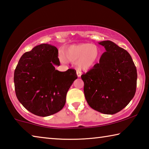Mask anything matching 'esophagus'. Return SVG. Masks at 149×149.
Here are the masks:
<instances>
[{"mask_svg": "<svg viewBox=\"0 0 149 149\" xmlns=\"http://www.w3.org/2000/svg\"><path fill=\"white\" fill-rule=\"evenodd\" d=\"M76 73H77V75L78 77H81V73L80 71H79V70H77Z\"/></svg>", "mask_w": 149, "mask_h": 149, "instance_id": "1", "label": "esophagus"}]
</instances>
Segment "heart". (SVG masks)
I'll list each match as a JSON object with an SVG mask.
<instances>
[{
    "label": "heart",
    "mask_w": 149,
    "mask_h": 149,
    "mask_svg": "<svg viewBox=\"0 0 149 149\" xmlns=\"http://www.w3.org/2000/svg\"><path fill=\"white\" fill-rule=\"evenodd\" d=\"M100 58L99 47L91 43L70 45L60 54L62 62H76L78 69L81 71H89L93 68L99 62Z\"/></svg>",
    "instance_id": "1"
}]
</instances>
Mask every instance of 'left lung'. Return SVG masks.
I'll use <instances>...</instances> for the list:
<instances>
[{
	"label": "left lung",
	"instance_id": "1",
	"mask_svg": "<svg viewBox=\"0 0 149 149\" xmlns=\"http://www.w3.org/2000/svg\"><path fill=\"white\" fill-rule=\"evenodd\" d=\"M107 51L99 63L81 75L84 94L93 109L105 114H114L129 104L137 87V69L125 49L110 41L99 42Z\"/></svg>",
	"mask_w": 149,
	"mask_h": 149
}]
</instances>
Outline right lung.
Masks as SVG:
<instances>
[{
  "mask_svg": "<svg viewBox=\"0 0 149 149\" xmlns=\"http://www.w3.org/2000/svg\"><path fill=\"white\" fill-rule=\"evenodd\" d=\"M56 47L37 45L22 55L14 71L17 99L25 108L39 116H49L61 110L68 91L77 78L75 70H55L54 65H60Z\"/></svg>",
  "mask_w": 149,
  "mask_h": 149,
  "instance_id": "obj_1",
  "label": "right lung"
}]
</instances>
